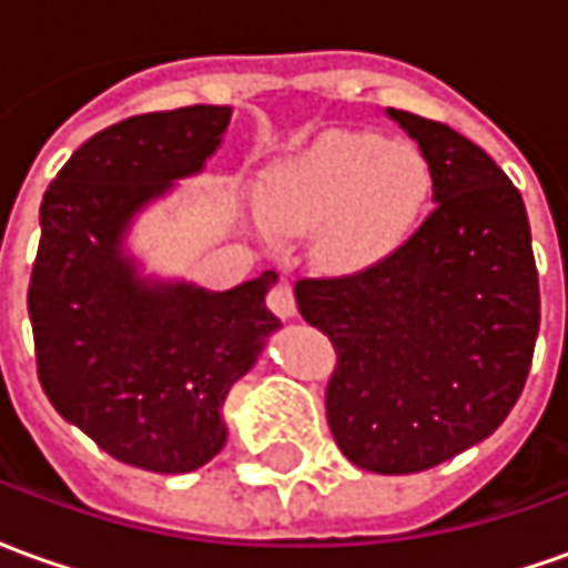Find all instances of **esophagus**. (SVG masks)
Here are the masks:
<instances>
[{
  "label": "esophagus",
  "mask_w": 568,
  "mask_h": 568,
  "mask_svg": "<svg viewBox=\"0 0 568 568\" xmlns=\"http://www.w3.org/2000/svg\"><path fill=\"white\" fill-rule=\"evenodd\" d=\"M267 307H271L280 320H292V316H297V301L292 283L280 280V283L273 285L271 295H267Z\"/></svg>",
  "instance_id": "1"
}]
</instances>
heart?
<instances>
[{"instance_id":"heart-1","label":"heart","mask_w":568,"mask_h":568,"mask_svg":"<svg viewBox=\"0 0 568 568\" xmlns=\"http://www.w3.org/2000/svg\"><path fill=\"white\" fill-rule=\"evenodd\" d=\"M432 194L426 158L374 133H332L276 163L258 185L267 243L313 231V255L337 276L389 261L417 231Z\"/></svg>"}]
</instances>
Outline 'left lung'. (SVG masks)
I'll return each instance as SVG.
<instances>
[{
    "mask_svg": "<svg viewBox=\"0 0 568 568\" xmlns=\"http://www.w3.org/2000/svg\"><path fill=\"white\" fill-rule=\"evenodd\" d=\"M389 118L426 158L435 210L381 267L297 280L295 297L337 353L325 414L341 453L377 475H414L511 414L541 301L511 179L447 124L402 109Z\"/></svg>",
    "mask_w": 568,
    "mask_h": 568,
    "instance_id": "1",
    "label": "left lung"
}]
</instances>
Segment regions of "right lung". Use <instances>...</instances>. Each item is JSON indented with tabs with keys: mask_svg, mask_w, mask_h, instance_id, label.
Segmentation results:
<instances>
[{
	"mask_svg": "<svg viewBox=\"0 0 568 568\" xmlns=\"http://www.w3.org/2000/svg\"><path fill=\"white\" fill-rule=\"evenodd\" d=\"M231 124L227 105L118 121L48 185L32 264L36 368L57 414L118 463L185 475L224 447L222 405L280 328L264 297L276 273L231 292L136 276L133 215L173 179L200 173Z\"/></svg>",
	"mask_w": 568,
	"mask_h": 568,
	"instance_id": "obj_1",
	"label": "right lung"
}]
</instances>
